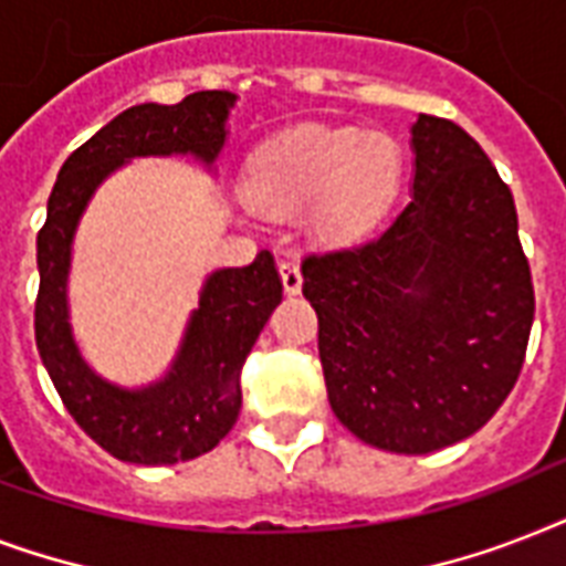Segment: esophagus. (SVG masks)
Instances as JSON below:
<instances>
[{"label":"esophagus","mask_w":566,"mask_h":566,"mask_svg":"<svg viewBox=\"0 0 566 566\" xmlns=\"http://www.w3.org/2000/svg\"><path fill=\"white\" fill-rule=\"evenodd\" d=\"M279 273H282V284H284V293L293 296V293L302 291V270H300V261L296 258H282V264H279Z\"/></svg>","instance_id":"34e87169"}]
</instances>
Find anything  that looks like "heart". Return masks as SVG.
<instances>
[{"label":"heart","instance_id":"1","mask_svg":"<svg viewBox=\"0 0 566 566\" xmlns=\"http://www.w3.org/2000/svg\"><path fill=\"white\" fill-rule=\"evenodd\" d=\"M402 176L394 137L353 126H296L266 140L249 161L247 193L264 208H300L314 199L326 231L353 234L385 213Z\"/></svg>","mask_w":566,"mask_h":566}]
</instances>
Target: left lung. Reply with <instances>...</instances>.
Segmentation results:
<instances>
[{"label": "left lung", "mask_w": 566, "mask_h": 566, "mask_svg": "<svg viewBox=\"0 0 566 566\" xmlns=\"http://www.w3.org/2000/svg\"><path fill=\"white\" fill-rule=\"evenodd\" d=\"M411 202L364 243L302 261L332 411L370 447L426 455L517 385L535 287L509 185L452 119L411 128Z\"/></svg>", "instance_id": "obj_1"}]
</instances>
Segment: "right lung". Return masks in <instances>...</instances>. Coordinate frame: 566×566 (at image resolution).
<instances>
[{
  "mask_svg": "<svg viewBox=\"0 0 566 566\" xmlns=\"http://www.w3.org/2000/svg\"><path fill=\"white\" fill-rule=\"evenodd\" d=\"M231 105L234 93L199 91L176 105L146 102L123 111L66 158L49 196L46 222L38 231V353L73 420L119 461H190L229 434L243 399L240 370L282 302V279L266 249L249 266L208 275L172 370L155 385L126 390L84 364L70 332L66 273L75 226L93 190L128 158L193 155L211 167L226 144Z\"/></svg>",
  "mask_w": 566,
  "mask_h": 566,
  "instance_id": "obj_1",
  "label": "right lung"
}]
</instances>
